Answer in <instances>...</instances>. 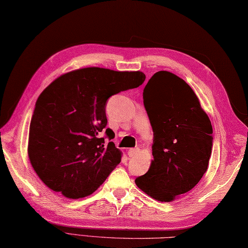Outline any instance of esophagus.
Masks as SVG:
<instances>
[{
    "label": "esophagus",
    "instance_id": "esophagus-1",
    "mask_svg": "<svg viewBox=\"0 0 248 248\" xmlns=\"http://www.w3.org/2000/svg\"><path fill=\"white\" fill-rule=\"evenodd\" d=\"M139 153V149L138 148H134V149H130L128 151V155L129 157H135Z\"/></svg>",
    "mask_w": 248,
    "mask_h": 248
}]
</instances>
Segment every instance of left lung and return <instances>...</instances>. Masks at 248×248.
I'll list each match as a JSON object with an SVG mask.
<instances>
[{"instance_id":"8db88e82","label":"left lung","mask_w":248,"mask_h":248,"mask_svg":"<svg viewBox=\"0 0 248 248\" xmlns=\"http://www.w3.org/2000/svg\"><path fill=\"white\" fill-rule=\"evenodd\" d=\"M144 108L153 129V160L138 188L160 202L189 192L207 170L213 146L211 120L189 84L158 71L143 90Z\"/></svg>"}]
</instances>
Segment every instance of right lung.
Returning <instances> with one entry per match:
<instances>
[{
	"label": "right lung",
	"instance_id": "obj_1",
	"mask_svg": "<svg viewBox=\"0 0 248 248\" xmlns=\"http://www.w3.org/2000/svg\"><path fill=\"white\" fill-rule=\"evenodd\" d=\"M141 71L90 67L73 70L41 93L32 115L28 155L44 185L68 199L91 195L121 162L122 152L105 146L108 98L144 82Z\"/></svg>",
	"mask_w": 248,
	"mask_h": 248
}]
</instances>
